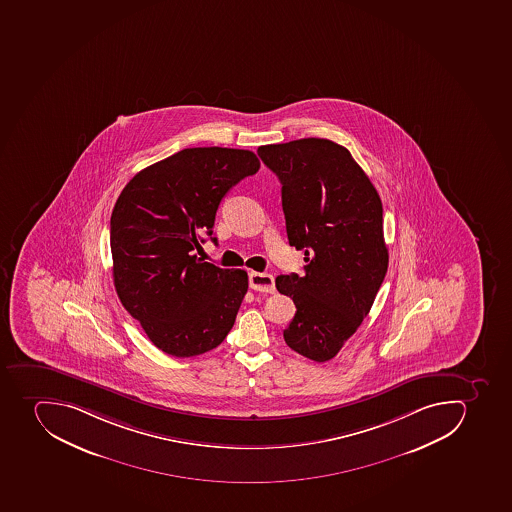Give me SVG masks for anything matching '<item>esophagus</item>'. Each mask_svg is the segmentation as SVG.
<instances>
[{
  "label": "esophagus",
  "mask_w": 512,
  "mask_h": 512,
  "mask_svg": "<svg viewBox=\"0 0 512 512\" xmlns=\"http://www.w3.org/2000/svg\"><path fill=\"white\" fill-rule=\"evenodd\" d=\"M250 287L256 292L274 293V277L266 272H250Z\"/></svg>",
  "instance_id": "obj_1"
}]
</instances>
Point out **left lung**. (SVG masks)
Returning <instances> with one entry per match:
<instances>
[{"instance_id": "left-lung-1", "label": "left lung", "mask_w": 512, "mask_h": 512, "mask_svg": "<svg viewBox=\"0 0 512 512\" xmlns=\"http://www.w3.org/2000/svg\"><path fill=\"white\" fill-rule=\"evenodd\" d=\"M258 154L282 183L288 243L305 250L303 277L275 279L297 306L284 339L323 363L357 331L383 284V202L352 154L329 139L269 144Z\"/></svg>"}]
</instances>
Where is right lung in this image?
Here are the masks:
<instances>
[{"label":"right lung","instance_id":"obj_1","mask_svg":"<svg viewBox=\"0 0 512 512\" xmlns=\"http://www.w3.org/2000/svg\"><path fill=\"white\" fill-rule=\"evenodd\" d=\"M251 151L183 149L144 168L121 191L110 220L113 284L155 347L196 357L224 342L248 274L198 258L232 186L258 172Z\"/></svg>","mask_w":512,"mask_h":512}]
</instances>
